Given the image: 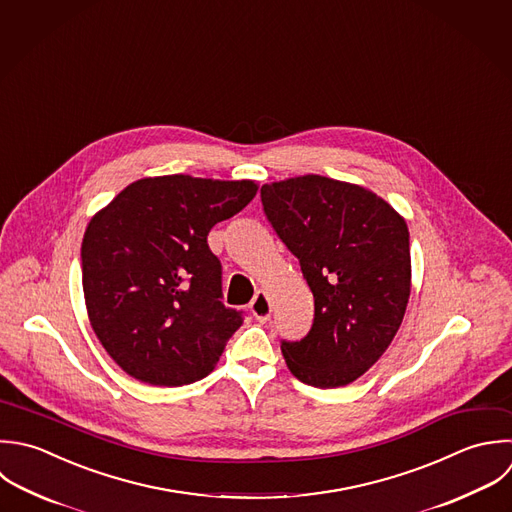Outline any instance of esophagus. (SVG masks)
I'll return each instance as SVG.
<instances>
[{"label":"esophagus","mask_w":512,"mask_h":512,"mask_svg":"<svg viewBox=\"0 0 512 512\" xmlns=\"http://www.w3.org/2000/svg\"><path fill=\"white\" fill-rule=\"evenodd\" d=\"M249 307H251L253 317H255L259 323L269 321L271 311H273V305H271V299H269V295H267L265 291H257V295L253 297V301H251Z\"/></svg>","instance_id":"1"}]
</instances>
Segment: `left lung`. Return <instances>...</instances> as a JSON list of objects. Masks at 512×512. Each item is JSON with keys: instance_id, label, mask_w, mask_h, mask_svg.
I'll return each instance as SVG.
<instances>
[{"instance_id": "obj_1", "label": "left lung", "mask_w": 512, "mask_h": 512, "mask_svg": "<svg viewBox=\"0 0 512 512\" xmlns=\"http://www.w3.org/2000/svg\"><path fill=\"white\" fill-rule=\"evenodd\" d=\"M261 201L315 299L307 337L281 343L285 363L307 385L345 387L381 359L403 323L407 223L377 193L323 175L267 183Z\"/></svg>"}]
</instances>
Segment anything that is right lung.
Segmentation results:
<instances>
[{
	"mask_svg": "<svg viewBox=\"0 0 512 512\" xmlns=\"http://www.w3.org/2000/svg\"><path fill=\"white\" fill-rule=\"evenodd\" d=\"M257 189L251 179L143 177L91 217L81 243L87 317L129 377L181 387L215 369L243 315L221 303L207 235Z\"/></svg>",
	"mask_w": 512,
	"mask_h": 512,
	"instance_id": "1",
	"label": "right lung"
}]
</instances>
